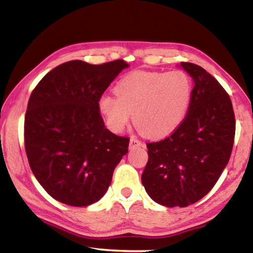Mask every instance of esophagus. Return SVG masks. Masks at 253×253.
<instances>
[{"instance_id":"1","label":"esophagus","mask_w":253,"mask_h":253,"mask_svg":"<svg viewBox=\"0 0 253 253\" xmlns=\"http://www.w3.org/2000/svg\"><path fill=\"white\" fill-rule=\"evenodd\" d=\"M141 146H144V144L141 143L140 140H138L137 138H134V137L130 138V145H129L130 150H133L134 147H141Z\"/></svg>"}]
</instances>
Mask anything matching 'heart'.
<instances>
[{"instance_id": "obj_1", "label": "heart", "mask_w": 253, "mask_h": 253, "mask_svg": "<svg viewBox=\"0 0 253 253\" xmlns=\"http://www.w3.org/2000/svg\"><path fill=\"white\" fill-rule=\"evenodd\" d=\"M115 95L103 94L98 109L114 132H121L133 122L151 138L174 132L184 122L192 100L193 83L182 70L133 71L115 85Z\"/></svg>"}]
</instances>
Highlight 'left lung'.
<instances>
[{"label":"left lung","instance_id":"1","mask_svg":"<svg viewBox=\"0 0 253 253\" xmlns=\"http://www.w3.org/2000/svg\"><path fill=\"white\" fill-rule=\"evenodd\" d=\"M193 79L184 122L170 136L147 144L141 175L147 195L167 207H185L209 193L229 161L235 137L231 100L220 83L193 63L179 65Z\"/></svg>","mask_w":253,"mask_h":253}]
</instances>
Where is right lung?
I'll return each instance as SVG.
<instances>
[{
  "instance_id": "right-lung-1",
  "label": "right lung",
  "mask_w": 253,
  "mask_h": 253,
  "mask_svg": "<svg viewBox=\"0 0 253 253\" xmlns=\"http://www.w3.org/2000/svg\"><path fill=\"white\" fill-rule=\"evenodd\" d=\"M126 68L122 60L99 65L69 61L33 89L24 124L25 151L38 182L57 202L77 207L98 202L127 153L129 138L110 132L98 109L100 96Z\"/></svg>"
}]
</instances>
